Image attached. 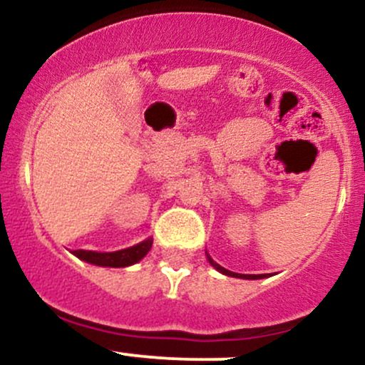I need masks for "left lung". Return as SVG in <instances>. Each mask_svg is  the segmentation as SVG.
<instances>
[{"instance_id":"left-lung-1","label":"left lung","mask_w":365,"mask_h":365,"mask_svg":"<svg viewBox=\"0 0 365 365\" xmlns=\"http://www.w3.org/2000/svg\"><path fill=\"white\" fill-rule=\"evenodd\" d=\"M207 261L211 262V266H215L220 273H223L226 276H233V278H244V279H261V278H266V274H238V273H233V271H228L225 269L223 266H220V264H216L215 261H212L211 257L207 255Z\"/></svg>"}]
</instances>
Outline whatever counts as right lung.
I'll return each instance as SVG.
<instances>
[{
	"label": "right lung",
	"instance_id": "right-lung-1",
	"mask_svg": "<svg viewBox=\"0 0 365 365\" xmlns=\"http://www.w3.org/2000/svg\"><path fill=\"white\" fill-rule=\"evenodd\" d=\"M153 247V238L140 242V244L128 247V249L116 250V252H94V250H73V255H77L82 261L96 264L103 267H125L139 262Z\"/></svg>",
	"mask_w": 365,
	"mask_h": 365
}]
</instances>
